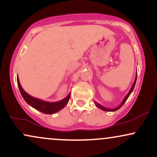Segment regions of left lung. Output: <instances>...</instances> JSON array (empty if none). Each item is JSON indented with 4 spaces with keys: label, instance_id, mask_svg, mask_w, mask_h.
Wrapping results in <instances>:
<instances>
[{
    "label": "left lung",
    "instance_id": "1",
    "mask_svg": "<svg viewBox=\"0 0 157 157\" xmlns=\"http://www.w3.org/2000/svg\"><path fill=\"white\" fill-rule=\"evenodd\" d=\"M136 77H137V72H136V77H135V80H134V83H133V86H132V87L131 88V90L130 91H129V92H128V94L127 95H126L125 96V98H124V100H122V103L120 104V105L118 106V107H117V108H115V109H107V108H105V107H104V106H102V105H100V104H99L98 102H97L96 101H94V104L95 105H96V106L97 108H99V109H102V111H117V110H118L119 109H120V108L122 107V105H123L124 103H125V101L126 100H127V99L128 98V97L130 96V94H131V92H132L133 91V90H134V86H135V84H136Z\"/></svg>",
    "mask_w": 157,
    "mask_h": 157
}]
</instances>
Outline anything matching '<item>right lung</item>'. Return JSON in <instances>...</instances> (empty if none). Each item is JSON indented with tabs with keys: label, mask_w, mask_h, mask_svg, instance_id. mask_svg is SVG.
Here are the masks:
<instances>
[{
	"label": "right lung",
	"mask_w": 157,
	"mask_h": 157,
	"mask_svg": "<svg viewBox=\"0 0 157 157\" xmlns=\"http://www.w3.org/2000/svg\"><path fill=\"white\" fill-rule=\"evenodd\" d=\"M17 86H18L19 90L20 91H21V95H22L23 98L24 99L25 101H26L29 105H31L32 108L37 109V111H40V112L44 113L53 114V113L60 111L61 109H63L65 106H66V104L68 103V100H69L70 94H71V93L68 94L67 97H65L64 99L60 100V101L53 102L44 101V100H40V99L35 98V97H32L31 95L27 94L26 91L23 90L21 83H20L18 77H17Z\"/></svg>",
	"instance_id": "1"
}]
</instances>
